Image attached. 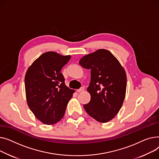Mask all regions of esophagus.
Here are the masks:
<instances>
[{"instance_id":"34e87169","label":"esophagus","mask_w":159,"mask_h":159,"mask_svg":"<svg viewBox=\"0 0 159 159\" xmlns=\"http://www.w3.org/2000/svg\"><path fill=\"white\" fill-rule=\"evenodd\" d=\"M84 90V88L83 87H81V88H80L79 89H78V90H76V91L78 92H81V91H83Z\"/></svg>"}]
</instances>
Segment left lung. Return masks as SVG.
Masks as SVG:
<instances>
[{
  "instance_id": "1",
  "label": "left lung",
  "mask_w": 159,
  "mask_h": 159,
  "mask_svg": "<svg viewBox=\"0 0 159 159\" xmlns=\"http://www.w3.org/2000/svg\"><path fill=\"white\" fill-rule=\"evenodd\" d=\"M79 63L90 70L87 91L91 98L83 107L98 122L107 123L117 115L123 105L126 89L125 70L114 56L106 49H99L85 56Z\"/></svg>"
}]
</instances>
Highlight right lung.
Instances as JSON below:
<instances>
[{
	"label": "right lung",
	"instance_id": "obj_1",
	"mask_svg": "<svg viewBox=\"0 0 159 159\" xmlns=\"http://www.w3.org/2000/svg\"><path fill=\"white\" fill-rule=\"evenodd\" d=\"M71 57L49 51L42 54L28 68L25 76L27 105L35 117L45 125L63 117L74 90L65 85L60 72Z\"/></svg>",
	"mask_w": 159,
	"mask_h": 159
}]
</instances>
